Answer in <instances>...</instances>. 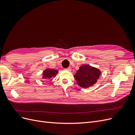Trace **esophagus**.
<instances>
[{"mask_svg": "<svg viewBox=\"0 0 135 135\" xmlns=\"http://www.w3.org/2000/svg\"><path fill=\"white\" fill-rule=\"evenodd\" d=\"M65 70H68V71H71V68H66V69H65Z\"/></svg>", "mask_w": 135, "mask_h": 135, "instance_id": "esophagus-1", "label": "esophagus"}]
</instances>
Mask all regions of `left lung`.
Listing matches in <instances>:
<instances>
[{
    "mask_svg": "<svg viewBox=\"0 0 135 135\" xmlns=\"http://www.w3.org/2000/svg\"><path fill=\"white\" fill-rule=\"evenodd\" d=\"M100 74L99 69L90 65H84L79 68L74 76L80 87L87 88L96 83Z\"/></svg>",
    "mask_w": 135,
    "mask_h": 135,
    "instance_id": "8db88e82",
    "label": "left lung"
}]
</instances>
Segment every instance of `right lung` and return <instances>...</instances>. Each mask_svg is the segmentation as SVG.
<instances>
[{
	"instance_id": "1",
	"label": "right lung",
	"mask_w": 135,
	"mask_h": 135,
	"mask_svg": "<svg viewBox=\"0 0 135 135\" xmlns=\"http://www.w3.org/2000/svg\"><path fill=\"white\" fill-rule=\"evenodd\" d=\"M57 73L58 71L55 70V69H47V70L43 71V78H44V79H51L52 77L55 76Z\"/></svg>"
}]
</instances>
